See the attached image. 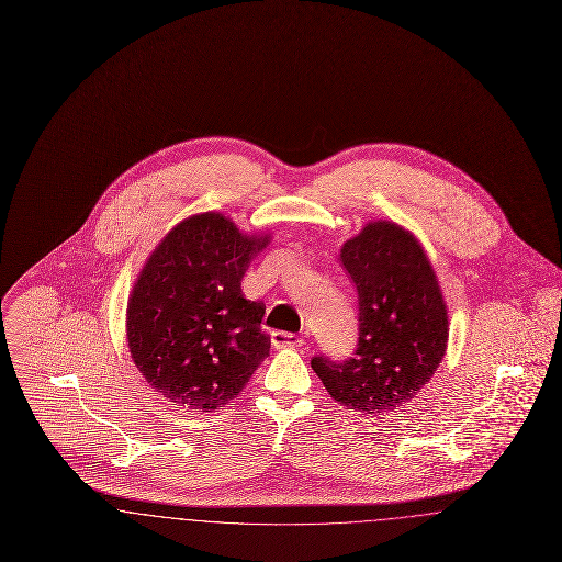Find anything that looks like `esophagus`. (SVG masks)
<instances>
[{
	"mask_svg": "<svg viewBox=\"0 0 562 562\" xmlns=\"http://www.w3.org/2000/svg\"><path fill=\"white\" fill-rule=\"evenodd\" d=\"M271 344H273V348L276 349L301 348V346H303V339L296 337L293 333L276 330V333H271Z\"/></svg>",
	"mask_w": 562,
	"mask_h": 562,
	"instance_id": "34e87169",
	"label": "esophagus"
}]
</instances>
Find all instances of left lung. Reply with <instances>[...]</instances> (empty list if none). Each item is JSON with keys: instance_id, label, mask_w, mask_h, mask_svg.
Listing matches in <instances>:
<instances>
[{"instance_id": "8db88e82", "label": "left lung", "mask_w": 562, "mask_h": 562, "mask_svg": "<svg viewBox=\"0 0 562 562\" xmlns=\"http://www.w3.org/2000/svg\"><path fill=\"white\" fill-rule=\"evenodd\" d=\"M356 284L360 337L356 356L312 360L330 398L379 417L413 401L440 367L449 310L422 241L394 221H369L341 244Z\"/></svg>"}]
</instances>
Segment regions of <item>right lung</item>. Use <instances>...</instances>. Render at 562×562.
<instances>
[{
  "instance_id": "right-lung-1",
  "label": "right lung",
  "mask_w": 562,
  "mask_h": 562,
  "mask_svg": "<svg viewBox=\"0 0 562 562\" xmlns=\"http://www.w3.org/2000/svg\"><path fill=\"white\" fill-rule=\"evenodd\" d=\"M269 240L225 214H191L138 271L128 349L151 390L177 408L211 413L234 401L268 358L266 305L241 294V278Z\"/></svg>"
}]
</instances>
